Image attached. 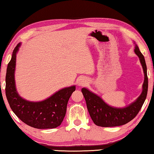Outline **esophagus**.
Masks as SVG:
<instances>
[{
    "instance_id": "esophagus-1",
    "label": "esophagus",
    "mask_w": 154,
    "mask_h": 154,
    "mask_svg": "<svg viewBox=\"0 0 154 154\" xmlns=\"http://www.w3.org/2000/svg\"><path fill=\"white\" fill-rule=\"evenodd\" d=\"M88 83V81L85 79H81L78 82V83H79V85L80 86H83V85H85L86 84Z\"/></svg>"
}]
</instances>
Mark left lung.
I'll list each match as a JSON object with an SVG mask.
<instances>
[{
  "label": "left lung",
  "instance_id": "left-lung-1",
  "mask_svg": "<svg viewBox=\"0 0 154 154\" xmlns=\"http://www.w3.org/2000/svg\"><path fill=\"white\" fill-rule=\"evenodd\" d=\"M134 52L140 58L144 73V81L142 85V93L134 102L124 108L113 107L107 104L96 94L85 88H82L81 91L85 97L88 112L95 125L100 127H115L125 125L132 121L142 108L146 98L148 91L147 69L144 57L137 45L134 47Z\"/></svg>",
  "mask_w": 154,
  "mask_h": 154
}]
</instances>
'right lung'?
<instances>
[{
  "label": "right lung",
  "mask_w": 154,
  "mask_h": 154,
  "mask_svg": "<svg viewBox=\"0 0 154 154\" xmlns=\"http://www.w3.org/2000/svg\"><path fill=\"white\" fill-rule=\"evenodd\" d=\"M20 45L21 43H18L14 48L6 72L5 94L10 108L21 121L31 127L37 129L58 127L66 115L68 101L75 86L63 88L41 102H30L21 97L14 81L16 54Z\"/></svg>",
  "instance_id": "1"
}]
</instances>
